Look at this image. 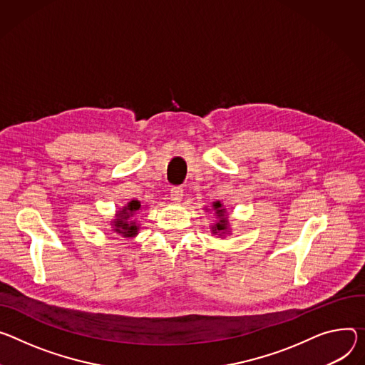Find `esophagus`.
<instances>
[{"mask_svg":"<svg viewBox=\"0 0 365 365\" xmlns=\"http://www.w3.org/2000/svg\"><path fill=\"white\" fill-rule=\"evenodd\" d=\"M170 197H172V201L180 202L182 197H183V189L180 186H173L170 189Z\"/></svg>","mask_w":365,"mask_h":365,"instance_id":"34e87169","label":"esophagus"}]
</instances>
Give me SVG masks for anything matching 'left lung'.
<instances>
[{
	"instance_id": "8db88e82",
	"label": "left lung",
	"mask_w": 365,
	"mask_h": 365,
	"mask_svg": "<svg viewBox=\"0 0 365 365\" xmlns=\"http://www.w3.org/2000/svg\"><path fill=\"white\" fill-rule=\"evenodd\" d=\"M212 208L215 211V215L218 218V221L211 227L212 230V235L217 236H224L227 231H228V217L225 215V208L222 207V204L220 201L212 204Z\"/></svg>"
}]
</instances>
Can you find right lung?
I'll list each match as a JSON object with an SVG mask.
<instances>
[{
  "instance_id": "obj_1",
  "label": "right lung",
  "mask_w": 365,
  "mask_h": 365,
  "mask_svg": "<svg viewBox=\"0 0 365 365\" xmlns=\"http://www.w3.org/2000/svg\"><path fill=\"white\" fill-rule=\"evenodd\" d=\"M141 210V202L140 201H130L123 207L120 211H118L116 218L112 221L113 231H116L118 235L122 237H135L138 235V224L130 220L137 214V211Z\"/></svg>"
}]
</instances>
